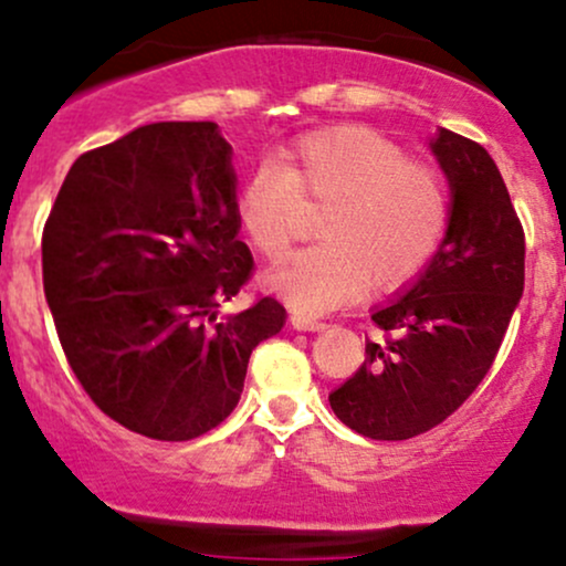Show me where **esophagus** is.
<instances>
[{
  "instance_id": "obj_1",
  "label": "esophagus",
  "mask_w": 566,
  "mask_h": 566,
  "mask_svg": "<svg viewBox=\"0 0 566 566\" xmlns=\"http://www.w3.org/2000/svg\"><path fill=\"white\" fill-rule=\"evenodd\" d=\"M290 324H292V327H295V329H308V333H319V329L327 327V324H324V322L314 319V316L297 314V311L290 316Z\"/></svg>"
}]
</instances>
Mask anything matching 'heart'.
Segmentation results:
<instances>
[{
    "label": "heart",
    "instance_id": "b5f03b06",
    "mask_svg": "<svg viewBox=\"0 0 566 566\" xmlns=\"http://www.w3.org/2000/svg\"><path fill=\"white\" fill-rule=\"evenodd\" d=\"M301 197L324 205L322 242L290 252L265 284L303 314H324L373 287H399L426 269L450 229L452 199L437 167L367 125L303 135L244 175L239 223L258 252L282 255L301 216Z\"/></svg>",
    "mask_w": 566,
    "mask_h": 566
}]
</instances>
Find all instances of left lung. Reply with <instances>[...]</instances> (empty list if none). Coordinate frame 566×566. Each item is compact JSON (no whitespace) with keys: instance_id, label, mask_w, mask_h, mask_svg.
Wrapping results in <instances>:
<instances>
[{"instance_id":"8db88e82","label":"left lung","mask_w":566,"mask_h":566,"mask_svg":"<svg viewBox=\"0 0 566 566\" xmlns=\"http://www.w3.org/2000/svg\"><path fill=\"white\" fill-rule=\"evenodd\" d=\"M428 146L450 184V229L409 290L373 311L386 337L329 394L350 431L380 441L431 431L476 391L524 292V231L497 165L444 127Z\"/></svg>"}]
</instances>
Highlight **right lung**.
<instances>
[{
    "instance_id": "right-lung-1",
    "label": "right lung",
    "mask_w": 566,
    "mask_h": 566,
    "mask_svg": "<svg viewBox=\"0 0 566 566\" xmlns=\"http://www.w3.org/2000/svg\"><path fill=\"white\" fill-rule=\"evenodd\" d=\"M216 122H154L71 165L42 233L44 297L76 380L140 437L188 441L239 405L287 311L220 316L252 274Z\"/></svg>"
}]
</instances>
